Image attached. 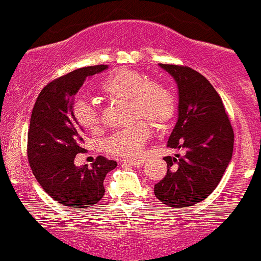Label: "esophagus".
I'll use <instances>...</instances> for the list:
<instances>
[{"label": "esophagus", "instance_id": "obj_1", "mask_svg": "<svg viewBox=\"0 0 261 261\" xmlns=\"http://www.w3.org/2000/svg\"><path fill=\"white\" fill-rule=\"evenodd\" d=\"M122 163H125V164H130V166H133V167H140L141 164L144 163V162H145V159L144 158H136V159H122Z\"/></svg>", "mask_w": 261, "mask_h": 261}]
</instances>
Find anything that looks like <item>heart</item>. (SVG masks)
Returning a JSON list of instances; mask_svg holds the SVG:
<instances>
[{"label":"heart","instance_id":"1","mask_svg":"<svg viewBox=\"0 0 261 261\" xmlns=\"http://www.w3.org/2000/svg\"><path fill=\"white\" fill-rule=\"evenodd\" d=\"M100 93L108 99L128 100L131 118L146 117L156 126H163L173 117L174 97L171 89L158 80H145L140 72L117 69L103 79ZM74 118L83 128L97 131L100 127L98 111L92 103L80 100L74 106ZM151 123L138 118L128 127L116 131L106 141L108 153L122 158L140 155L150 136Z\"/></svg>","mask_w":261,"mask_h":261}]
</instances>
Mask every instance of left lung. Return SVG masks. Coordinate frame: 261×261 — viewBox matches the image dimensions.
Returning a JSON list of instances; mask_svg holds the SVG:
<instances>
[{"label":"left lung","mask_w":261,"mask_h":261,"mask_svg":"<svg viewBox=\"0 0 261 261\" xmlns=\"http://www.w3.org/2000/svg\"><path fill=\"white\" fill-rule=\"evenodd\" d=\"M178 87V120L167 146L185 155L164 156L167 173L154 186L156 199L172 208L200 203L216 190L229 164L234 134L213 85L191 67L159 63Z\"/></svg>","instance_id":"left-lung-1"}]
</instances>
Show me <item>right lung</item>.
Here are the masks:
<instances>
[{"label":"right lung","instance_id":"1","mask_svg":"<svg viewBox=\"0 0 261 261\" xmlns=\"http://www.w3.org/2000/svg\"><path fill=\"white\" fill-rule=\"evenodd\" d=\"M107 65L77 69L45 85L35 100L28 130V161L38 184L57 203L71 209H87L105 195L106 174L117 162L97 156L92 167L74 164L84 153L83 128L76 125L72 102L87 77Z\"/></svg>","mask_w":261,"mask_h":261}]
</instances>
